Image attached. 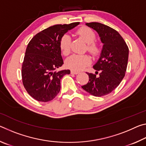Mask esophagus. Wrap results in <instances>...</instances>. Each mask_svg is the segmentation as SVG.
Returning <instances> with one entry per match:
<instances>
[{
  "label": "esophagus",
  "mask_w": 146,
  "mask_h": 146,
  "mask_svg": "<svg viewBox=\"0 0 146 146\" xmlns=\"http://www.w3.org/2000/svg\"><path fill=\"white\" fill-rule=\"evenodd\" d=\"M71 74H73V75H77V74L79 73L78 71H74V70H71Z\"/></svg>",
  "instance_id": "34e87169"
}]
</instances>
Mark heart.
<instances>
[{"instance_id":"1","label":"heart","mask_w":146,"mask_h":146,"mask_svg":"<svg viewBox=\"0 0 146 146\" xmlns=\"http://www.w3.org/2000/svg\"><path fill=\"white\" fill-rule=\"evenodd\" d=\"M76 34L88 44L87 50L93 55L99 54L100 47L97 43L94 42L96 35L92 29L88 27H82L76 31ZM71 36L65 34L62 36L60 40V50L64 55H68L71 51ZM91 62L90 56L88 55H76L74 54L68 57L66 60V65L68 68L74 71H81Z\"/></svg>"}]
</instances>
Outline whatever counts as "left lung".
<instances>
[{"instance_id":"obj_1","label":"left lung","mask_w":146,"mask_h":146,"mask_svg":"<svg viewBox=\"0 0 146 146\" xmlns=\"http://www.w3.org/2000/svg\"><path fill=\"white\" fill-rule=\"evenodd\" d=\"M86 25L98 33L103 44L100 57L93 66L99 76L87 73L89 82L82 86L86 92L95 97H102L111 93L120 84L126 71L129 48L118 31L99 23Z\"/></svg>"}]
</instances>
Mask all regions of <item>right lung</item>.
I'll return each mask as SVG.
<instances>
[{"instance_id":"obj_1","label":"right lung","mask_w":146,"mask_h":146,"mask_svg":"<svg viewBox=\"0 0 146 146\" xmlns=\"http://www.w3.org/2000/svg\"><path fill=\"white\" fill-rule=\"evenodd\" d=\"M79 24L49 27L35 35L29 42L22 67V78L27 92L34 99L49 102L60 91V80L70 73L69 70L55 71L64 64L60 40L64 34Z\"/></svg>"}]
</instances>
